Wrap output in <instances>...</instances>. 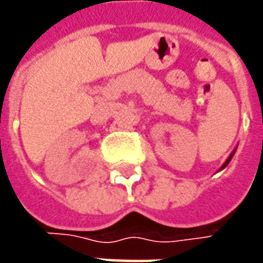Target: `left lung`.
<instances>
[{"mask_svg":"<svg viewBox=\"0 0 263 263\" xmlns=\"http://www.w3.org/2000/svg\"><path fill=\"white\" fill-rule=\"evenodd\" d=\"M235 151H237V148L234 149V151H232V152H231V155H230V156H228V158H227V160H226V162H224V165L221 166V169H220V171H222V169H224V167H227V166H228V163H230V162H231L232 156H234V154H235Z\"/></svg>","mask_w":263,"mask_h":263,"instance_id":"obj_1","label":"left lung"}]
</instances>
